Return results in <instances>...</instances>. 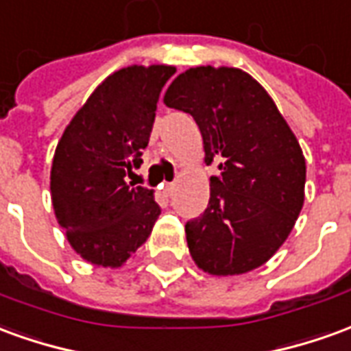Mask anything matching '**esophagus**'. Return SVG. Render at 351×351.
Segmentation results:
<instances>
[{
	"label": "esophagus",
	"mask_w": 351,
	"mask_h": 351,
	"mask_svg": "<svg viewBox=\"0 0 351 351\" xmlns=\"http://www.w3.org/2000/svg\"><path fill=\"white\" fill-rule=\"evenodd\" d=\"M175 188H176V184H175V182H165V184H161V190H163V193H165V195H171V193L175 192Z\"/></svg>",
	"instance_id": "34e87169"
}]
</instances>
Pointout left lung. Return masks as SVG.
Wrapping results in <instances>:
<instances>
[{
  "instance_id": "left-lung-1",
  "label": "left lung",
  "mask_w": 351,
  "mask_h": 351,
  "mask_svg": "<svg viewBox=\"0 0 351 351\" xmlns=\"http://www.w3.org/2000/svg\"><path fill=\"white\" fill-rule=\"evenodd\" d=\"M163 102L195 119L210 176L205 213L186 224L197 268L241 276L279 251L304 205L306 159L295 133L266 89L239 68H190Z\"/></svg>"
}]
</instances>
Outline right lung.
<instances>
[{
	"mask_svg": "<svg viewBox=\"0 0 351 351\" xmlns=\"http://www.w3.org/2000/svg\"><path fill=\"white\" fill-rule=\"evenodd\" d=\"M175 66L133 64L90 93L56 144L51 201L73 251L93 266L121 268L159 217L154 190L127 184L148 146L159 93Z\"/></svg>",
	"mask_w": 351,
	"mask_h": 351,
	"instance_id": "add662e5",
	"label": "right lung"
}]
</instances>
